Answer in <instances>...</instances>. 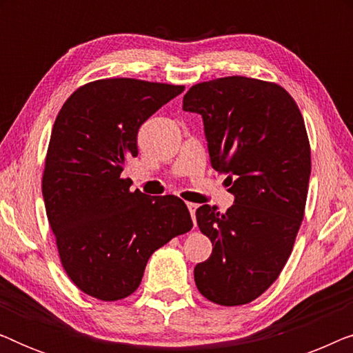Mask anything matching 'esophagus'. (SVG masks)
<instances>
[{
  "label": "esophagus",
  "mask_w": 353,
  "mask_h": 353,
  "mask_svg": "<svg viewBox=\"0 0 353 353\" xmlns=\"http://www.w3.org/2000/svg\"><path fill=\"white\" fill-rule=\"evenodd\" d=\"M188 209H190V214H191L192 221H196V209H197V204H192V202H188Z\"/></svg>",
  "instance_id": "34e87169"
}]
</instances>
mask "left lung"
I'll use <instances>...</instances> for the list:
<instances>
[{
    "instance_id": "1",
    "label": "left lung",
    "mask_w": 353,
    "mask_h": 353,
    "mask_svg": "<svg viewBox=\"0 0 353 353\" xmlns=\"http://www.w3.org/2000/svg\"><path fill=\"white\" fill-rule=\"evenodd\" d=\"M183 110L202 115L212 167L234 196L225 214L196 210L214 245L196 265V286L219 305H244L276 281L301 228L312 170L305 123L286 90L238 75L191 86Z\"/></svg>"
}]
</instances>
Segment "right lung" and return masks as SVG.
<instances>
[{"label": "right lung", "instance_id": "right-lung-1", "mask_svg": "<svg viewBox=\"0 0 353 353\" xmlns=\"http://www.w3.org/2000/svg\"><path fill=\"white\" fill-rule=\"evenodd\" d=\"M185 86L104 79L80 86L57 114L43 172V199L61 263L80 291L99 301L128 297L151 255L192 228L176 196L130 191L125 163L138 130Z\"/></svg>", "mask_w": 353, "mask_h": 353}]
</instances>
